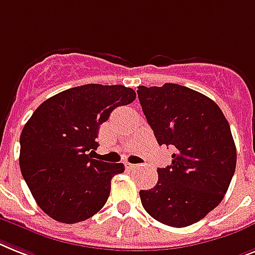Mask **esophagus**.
Wrapping results in <instances>:
<instances>
[{
    "mask_svg": "<svg viewBox=\"0 0 255 255\" xmlns=\"http://www.w3.org/2000/svg\"><path fill=\"white\" fill-rule=\"evenodd\" d=\"M127 167H129V169H134V167H138L137 163H127Z\"/></svg>",
    "mask_w": 255,
    "mask_h": 255,
    "instance_id": "1",
    "label": "esophagus"
}]
</instances>
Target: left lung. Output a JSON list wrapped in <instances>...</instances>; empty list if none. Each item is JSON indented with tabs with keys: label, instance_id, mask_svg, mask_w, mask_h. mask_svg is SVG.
Wrapping results in <instances>:
<instances>
[{
	"label": "left lung",
	"instance_id": "obj_1",
	"mask_svg": "<svg viewBox=\"0 0 255 255\" xmlns=\"http://www.w3.org/2000/svg\"><path fill=\"white\" fill-rule=\"evenodd\" d=\"M138 101L160 145L173 146L171 165L140 190L144 210L162 224L183 228L216 208L236 170L237 152L224 114L211 98L177 84L138 86Z\"/></svg>",
	"mask_w": 255,
	"mask_h": 255
}]
</instances>
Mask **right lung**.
Listing matches in <instances>:
<instances>
[{
  "instance_id": "add662e5",
  "label": "right lung",
  "mask_w": 255,
  "mask_h": 255,
  "mask_svg": "<svg viewBox=\"0 0 255 255\" xmlns=\"http://www.w3.org/2000/svg\"><path fill=\"white\" fill-rule=\"evenodd\" d=\"M133 89L88 84L41 103L20 133L19 166L35 202L53 220L74 224L109 199L123 163L94 160L99 126L114 109L132 103Z\"/></svg>"
}]
</instances>
